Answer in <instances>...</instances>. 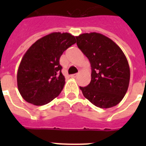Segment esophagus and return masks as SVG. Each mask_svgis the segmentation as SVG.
Instances as JSON below:
<instances>
[{
  "mask_svg": "<svg viewBox=\"0 0 146 146\" xmlns=\"http://www.w3.org/2000/svg\"><path fill=\"white\" fill-rule=\"evenodd\" d=\"M77 73H76V74H72V75H70V77H72V78H76V76H77Z\"/></svg>",
  "mask_w": 146,
  "mask_h": 146,
  "instance_id": "obj_1",
  "label": "esophagus"
}]
</instances>
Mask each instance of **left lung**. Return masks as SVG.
I'll list each match as a JSON object with an SVG mask.
<instances>
[{
	"label": "left lung",
	"instance_id": "1",
	"mask_svg": "<svg viewBox=\"0 0 146 146\" xmlns=\"http://www.w3.org/2000/svg\"><path fill=\"white\" fill-rule=\"evenodd\" d=\"M76 44L91 64V82L80 87L86 98L96 107L109 108L119 104L129 87L130 71L120 48L97 33L76 36Z\"/></svg>",
	"mask_w": 146,
	"mask_h": 146
}]
</instances>
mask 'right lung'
Returning <instances> with one entry per match:
<instances>
[{"mask_svg":"<svg viewBox=\"0 0 146 146\" xmlns=\"http://www.w3.org/2000/svg\"><path fill=\"white\" fill-rule=\"evenodd\" d=\"M76 42L70 33H52L32 44L17 72L18 90L25 101L42 106L59 96L65 84L60 57Z\"/></svg>","mask_w":146,"mask_h":146,"instance_id":"right-lung-1","label":"right lung"}]
</instances>
